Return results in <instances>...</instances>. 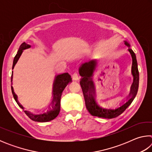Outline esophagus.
<instances>
[{
    "label": "esophagus",
    "instance_id": "esophagus-1",
    "mask_svg": "<svg viewBox=\"0 0 152 152\" xmlns=\"http://www.w3.org/2000/svg\"><path fill=\"white\" fill-rule=\"evenodd\" d=\"M72 78L74 80H78L79 79V76L78 75V74L74 73L73 75H72Z\"/></svg>",
    "mask_w": 152,
    "mask_h": 152
}]
</instances>
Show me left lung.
Instances as JSON below:
<instances>
[{
	"label": "left lung",
	"instance_id": "obj_1",
	"mask_svg": "<svg viewBox=\"0 0 152 152\" xmlns=\"http://www.w3.org/2000/svg\"><path fill=\"white\" fill-rule=\"evenodd\" d=\"M125 44L129 47V44L128 43L125 42ZM129 51L132 55L133 60L132 74L134 77V80H133V85L131 88L129 94L132 95V97L126 103L115 110L104 109L99 107L96 104V101L92 96V93L94 92V87L93 82L92 81L91 76H92V73H93L95 67L96 66V60H92L89 61L88 63L82 64V66L80 68V75L82 77L81 81L80 82V84L82 92H83L86 109L92 116L106 118V119H113V118L117 117L124 112L125 109L132 104L133 99L137 95L139 88V82H140V74H139L137 68V59H136L135 53L133 52L132 49H129Z\"/></svg>",
	"mask_w": 152,
	"mask_h": 152
}]
</instances>
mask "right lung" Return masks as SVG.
<instances>
[{"label": "right lung", "instance_id": "add662e5", "mask_svg": "<svg viewBox=\"0 0 152 152\" xmlns=\"http://www.w3.org/2000/svg\"><path fill=\"white\" fill-rule=\"evenodd\" d=\"M31 45L29 44H27L26 43L24 42L21 45H20L19 50L17 51V53L16 56H15L14 60H13V64H12V69L14 68L15 64H17L18 60H19L20 55L23 53V51L25 49L29 48ZM12 75H11V82H12ZM72 82V78L71 76L68 73H64L60 74V75H58L56 77V80L54 82V84H53V102H55V105L53 107L52 109L47 111L46 113H42V114H39V115H34L32 114L31 113H29L27 111V110H24L25 114H26L29 118H30L32 121H34L37 122H48L54 119L55 118L58 116L59 113H60V99H61V93H62L63 91L64 88H66V86L68 85L69 82ZM12 89V93L13 95V97L15 101L17 102V104L21 108V109H23V107L17 101V96L13 91V89H12V87H11Z\"/></svg>", "mask_w": 152, "mask_h": 152}]
</instances>
